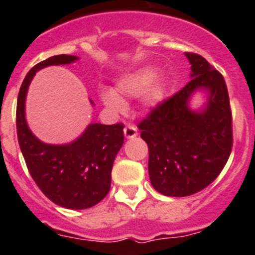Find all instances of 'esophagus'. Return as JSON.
<instances>
[{"label": "esophagus", "mask_w": 255, "mask_h": 255, "mask_svg": "<svg viewBox=\"0 0 255 255\" xmlns=\"http://www.w3.org/2000/svg\"><path fill=\"white\" fill-rule=\"evenodd\" d=\"M124 134H125V138L128 139L135 138L138 135V129L134 125H126L124 129Z\"/></svg>", "instance_id": "34e87169"}]
</instances>
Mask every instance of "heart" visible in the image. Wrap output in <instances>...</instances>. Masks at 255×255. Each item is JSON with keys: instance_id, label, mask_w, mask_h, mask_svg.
I'll list each match as a JSON object with an SVG mask.
<instances>
[{"instance_id": "heart-1", "label": "heart", "mask_w": 255, "mask_h": 255, "mask_svg": "<svg viewBox=\"0 0 255 255\" xmlns=\"http://www.w3.org/2000/svg\"><path fill=\"white\" fill-rule=\"evenodd\" d=\"M155 79V71L153 69H143L139 70L138 73L132 74L128 78L123 79L119 85H117V91L119 93L126 97H138L149 89L152 83ZM163 92L159 85H155L150 89L149 94L147 97V101L149 105H155L162 100ZM103 102L107 106H110L114 110L121 111L125 107V102L123 101L119 94L115 91H105L102 93Z\"/></svg>"}]
</instances>
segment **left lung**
Returning <instances> with one entry per match:
<instances>
[{
  "instance_id": "obj_1",
  "label": "left lung",
  "mask_w": 255,
  "mask_h": 255,
  "mask_svg": "<svg viewBox=\"0 0 255 255\" xmlns=\"http://www.w3.org/2000/svg\"><path fill=\"white\" fill-rule=\"evenodd\" d=\"M191 64V80L161 101L138 124L149 150L150 182L167 197H188L215 181L233 149V114L222 74L204 57L185 52ZM198 87L210 91L202 114L187 107Z\"/></svg>"
}]
</instances>
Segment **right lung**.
<instances>
[{"mask_svg": "<svg viewBox=\"0 0 255 255\" xmlns=\"http://www.w3.org/2000/svg\"><path fill=\"white\" fill-rule=\"evenodd\" d=\"M78 57L52 56L26 74L16 106V131L26 167L44 195L69 209L91 208L108 194L115 157L124 144V124H92L71 144L49 145L31 134L25 121V97L38 70L49 65H65Z\"/></svg>", "mask_w": 255, "mask_h": 255, "instance_id": "1", "label": "right lung"}]
</instances>
